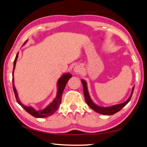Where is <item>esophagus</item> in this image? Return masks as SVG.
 I'll return each mask as SVG.
<instances>
[{
    "label": "esophagus",
    "mask_w": 147,
    "mask_h": 147,
    "mask_svg": "<svg viewBox=\"0 0 147 147\" xmlns=\"http://www.w3.org/2000/svg\"><path fill=\"white\" fill-rule=\"evenodd\" d=\"M73 71L74 72V73L76 74H80L82 73V67L80 65H77L75 67H74Z\"/></svg>",
    "instance_id": "obj_1"
}]
</instances>
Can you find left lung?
<instances>
[{"mask_svg":"<svg viewBox=\"0 0 147 147\" xmlns=\"http://www.w3.org/2000/svg\"><path fill=\"white\" fill-rule=\"evenodd\" d=\"M81 82L83 85L84 93V96H85V100H86V103L88 104V105L92 109H93L94 111H96V112L102 114V115H113V114H115L117 112H118V111H120L124 106H125L126 104L130 102L131 96H132L134 89V86L132 88V90H131L130 96H129V98L125 102H124L119 104H116V105L109 106V107H102V106L96 105V104L95 103H94L93 100H92L90 96H89L86 81L84 80L83 79H82Z\"/></svg>","mask_w":147,"mask_h":147,"instance_id":"8db88e82","label":"left lung"}]
</instances>
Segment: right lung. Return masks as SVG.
<instances>
[{"label":"right lung","instance_id":"1","mask_svg":"<svg viewBox=\"0 0 147 147\" xmlns=\"http://www.w3.org/2000/svg\"><path fill=\"white\" fill-rule=\"evenodd\" d=\"M26 42H27V40L24 42L23 45H24L25 44ZM18 55H19V53L17 54L16 58H15V60L13 62V73H12V76H13V78H12V82H13V89L15 96H16L17 103H18L20 106H22V108H23L24 109H25V110L29 114H30L31 115L35 117L43 118V117H47L52 115L57 110V109L58 108L59 104H60V103H61L62 93H63V90L65 89V87L68 80L72 77V74L69 73H64L63 75H62L60 78H59V80H58V82H57L58 91H57L56 98H54V100L51 103H50L45 108H44L43 109H40V110H36V109L34 108L33 107H32V106H24L23 104H22L21 102V101H20L19 98L18 97V94H17L16 87H15V85H14V78H13V73H14L15 68H16L17 59V58H18Z\"/></svg>","mask_w":147,"mask_h":147}]
</instances>
